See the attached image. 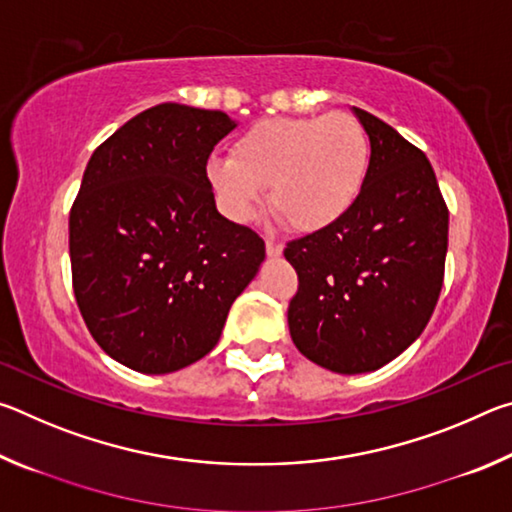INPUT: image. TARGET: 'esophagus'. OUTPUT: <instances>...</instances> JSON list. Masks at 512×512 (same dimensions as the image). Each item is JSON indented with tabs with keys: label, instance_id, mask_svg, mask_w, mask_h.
Here are the masks:
<instances>
[{
	"label": "esophagus",
	"instance_id": "esophagus-1",
	"mask_svg": "<svg viewBox=\"0 0 512 512\" xmlns=\"http://www.w3.org/2000/svg\"><path fill=\"white\" fill-rule=\"evenodd\" d=\"M282 250H284V246L280 244V241L266 239V255H268V257H280Z\"/></svg>",
	"mask_w": 512,
	"mask_h": 512
}]
</instances>
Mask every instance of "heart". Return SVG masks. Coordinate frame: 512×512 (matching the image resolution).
I'll list each match as a JSON object with an SVG mask.
<instances>
[{"label":"heart","instance_id":"1","mask_svg":"<svg viewBox=\"0 0 512 512\" xmlns=\"http://www.w3.org/2000/svg\"><path fill=\"white\" fill-rule=\"evenodd\" d=\"M370 137L357 117H268L232 144V158L207 162L223 212L248 221L268 201L291 230L320 232L341 221L366 187Z\"/></svg>","mask_w":512,"mask_h":512}]
</instances>
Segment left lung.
<instances>
[{"label":"left lung","instance_id":"1","mask_svg":"<svg viewBox=\"0 0 512 512\" xmlns=\"http://www.w3.org/2000/svg\"><path fill=\"white\" fill-rule=\"evenodd\" d=\"M370 137V173L357 205L329 228L293 239L298 273L289 332L309 361L359 375L418 339L443 289L449 210L418 146L354 108Z\"/></svg>","mask_w":512,"mask_h":512}]
</instances>
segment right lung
Here are the masks:
<instances>
[{"label":"right lung","instance_id":"add662e5","mask_svg":"<svg viewBox=\"0 0 512 512\" xmlns=\"http://www.w3.org/2000/svg\"><path fill=\"white\" fill-rule=\"evenodd\" d=\"M237 124L160 103L97 146L69 212L76 305L126 368L164 375L203 359L266 257L264 239L219 214L207 160Z\"/></svg>","mask_w":512,"mask_h":512}]
</instances>
